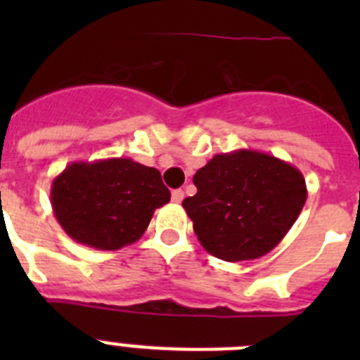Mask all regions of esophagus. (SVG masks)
I'll return each mask as SVG.
<instances>
[{
    "label": "esophagus",
    "mask_w": 360,
    "mask_h": 360,
    "mask_svg": "<svg viewBox=\"0 0 360 360\" xmlns=\"http://www.w3.org/2000/svg\"><path fill=\"white\" fill-rule=\"evenodd\" d=\"M184 196H186V195H184V191H182V189H174L173 193H171V200H173L174 203H180V202H182Z\"/></svg>",
    "instance_id": "1"
}]
</instances>
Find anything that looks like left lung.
Segmentation results:
<instances>
[{"mask_svg": "<svg viewBox=\"0 0 360 360\" xmlns=\"http://www.w3.org/2000/svg\"><path fill=\"white\" fill-rule=\"evenodd\" d=\"M182 202L198 241L224 262L265 256L287 236L308 191L297 167L269 153L238 149L214 155Z\"/></svg>", "mask_w": 360, "mask_h": 360, "instance_id": "1", "label": "left lung"}]
</instances>
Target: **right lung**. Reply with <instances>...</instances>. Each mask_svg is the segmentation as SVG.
<instances>
[{
  "instance_id": "1",
  "label": "right lung",
  "mask_w": 360,
  "mask_h": 360,
  "mask_svg": "<svg viewBox=\"0 0 360 360\" xmlns=\"http://www.w3.org/2000/svg\"><path fill=\"white\" fill-rule=\"evenodd\" d=\"M52 209L63 231L97 250L135 243L155 209L171 200L160 171L131 158L72 162L50 189Z\"/></svg>"
}]
</instances>
